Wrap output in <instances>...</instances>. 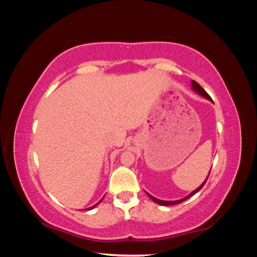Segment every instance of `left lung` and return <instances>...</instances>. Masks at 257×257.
<instances>
[{"instance_id": "obj_1", "label": "left lung", "mask_w": 257, "mask_h": 257, "mask_svg": "<svg viewBox=\"0 0 257 257\" xmlns=\"http://www.w3.org/2000/svg\"><path fill=\"white\" fill-rule=\"evenodd\" d=\"M192 87H193V89L194 90H195L197 93H198V94H200L201 96H205L206 98H208V99H210V100H212V98L211 97H210L209 96V94H208V93L203 89V88H201L200 87V85L195 81V80H192ZM209 177V176H208ZM208 180V178L206 179V181ZM206 181L203 183V184H201L200 186H199V188L198 189H196L195 191H194V192H192L191 194H190V195H188V196H186V197H184V198H182V199H179V200H175V201H166V200H161V199H158V198H155V197H153V196H151L150 195V194H148V196H149L153 201H154V203H157V204H159V205H162V206H172V205H176V204H179V203H182V201H184L185 199H188V198H190L191 196H193L194 195V194H195V193H197L201 188H203V186L205 185V183H206Z\"/></svg>"}]
</instances>
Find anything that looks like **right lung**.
<instances>
[{"label": "right lung", "instance_id": "add662e5", "mask_svg": "<svg viewBox=\"0 0 257 257\" xmlns=\"http://www.w3.org/2000/svg\"><path fill=\"white\" fill-rule=\"evenodd\" d=\"M100 201H102V200H100ZM100 201H99V203H100ZM99 203H98V204H99ZM98 204H96V205H95V206H97V205H98ZM95 206H93V207H91V208H88V209H87V210H90V209H92V208H94V207H95Z\"/></svg>", "mask_w": 257, "mask_h": 257}]
</instances>
